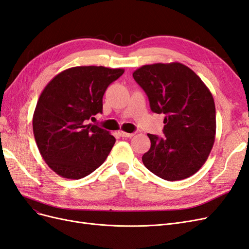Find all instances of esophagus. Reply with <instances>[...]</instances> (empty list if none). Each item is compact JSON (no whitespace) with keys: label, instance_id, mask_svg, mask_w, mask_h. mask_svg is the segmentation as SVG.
<instances>
[{"label":"esophagus","instance_id":"1","mask_svg":"<svg viewBox=\"0 0 249 249\" xmlns=\"http://www.w3.org/2000/svg\"><path fill=\"white\" fill-rule=\"evenodd\" d=\"M119 135L122 137H126V138H130V137H133L134 136V133H126V132H124V131H119Z\"/></svg>","mask_w":249,"mask_h":249}]
</instances>
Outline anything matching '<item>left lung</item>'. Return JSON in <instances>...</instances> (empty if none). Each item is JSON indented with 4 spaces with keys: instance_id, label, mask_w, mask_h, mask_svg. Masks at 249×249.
<instances>
[{
    "instance_id": "1",
    "label": "left lung",
    "mask_w": 249,
    "mask_h": 249,
    "mask_svg": "<svg viewBox=\"0 0 249 249\" xmlns=\"http://www.w3.org/2000/svg\"><path fill=\"white\" fill-rule=\"evenodd\" d=\"M133 77L148 96L152 111L165 114L164 136L147 134L150 148L142 156L144 166L170 182L193 176L215 141L216 110L210 89L178 62L143 65Z\"/></svg>"
}]
</instances>
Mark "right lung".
Segmentation results:
<instances>
[{
  "mask_svg": "<svg viewBox=\"0 0 249 249\" xmlns=\"http://www.w3.org/2000/svg\"><path fill=\"white\" fill-rule=\"evenodd\" d=\"M124 72L104 66L71 67L42 90L33 114V133L43 160L58 176L82 178L107 159L115 138L88 120L103 112L105 91Z\"/></svg>",
  "mask_w": 249,
  "mask_h": 249,
  "instance_id": "right-lung-1",
  "label": "right lung"
}]
</instances>
